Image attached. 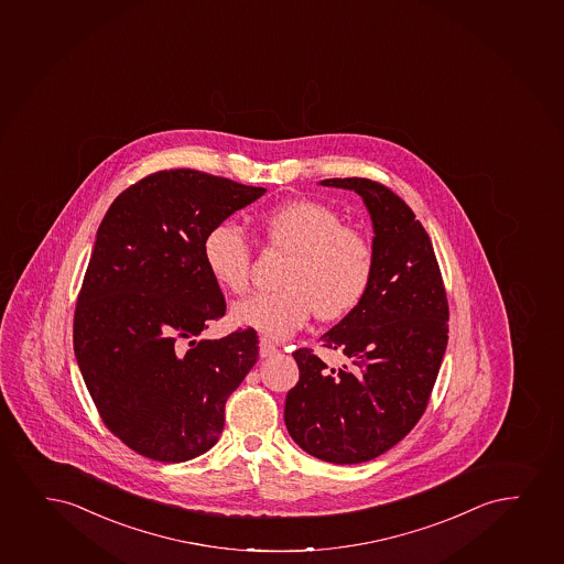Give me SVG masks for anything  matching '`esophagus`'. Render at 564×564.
I'll use <instances>...</instances> for the list:
<instances>
[{
  "mask_svg": "<svg viewBox=\"0 0 564 564\" xmlns=\"http://www.w3.org/2000/svg\"><path fill=\"white\" fill-rule=\"evenodd\" d=\"M279 352V349H276V345L274 343L269 341L267 337H261V341H259V355L261 357H272V355H276Z\"/></svg>",
  "mask_w": 564,
  "mask_h": 564,
  "instance_id": "34e87169",
  "label": "esophagus"
}]
</instances>
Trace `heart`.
Here are the masks:
<instances>
[{"mask_svg":"<svg viewBox=\"0 0 564 564\" xmlns=\"http://www.w3.org/2000/svg\"><path fill=\"white\" fill-rule=\"evenodd\" d=\"M267 236L292 253L280 292H257L230 308V322L271 339L303 328L314 311L337 321L362 303L373 276V246L357 228L343 227L334 207L316 200L282 202L263 215ZM202 256L223 290L250 284L251 248L242 228L223 221L207 230Z\"/></svg>","mask_w":564,"mask_h":564,"instance_id":"heart-1","label":"heart"}]
</instances>
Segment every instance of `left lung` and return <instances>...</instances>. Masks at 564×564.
I'll use <instances>...</instances> for the list:
<instances>
[{"label":"left lung","mask_w":564,"mask_h":564,"mask_svg":"<svg viewBox=\"0 0 564 564\" xmlns=\"http://www.w3.org/2000/svg\"><path fill=\"white\" fill-rule=\"evenodd\" d=\"M355 191L373 225V276L362 303L321 337L349 358L329 370L293 352L300 381L285 397L288 433L311 456L350 465L381 456L427 408L448 343V300L433 243L406 202L362 177L324 178Z\"/></svg>","instance_id":"left-lung-1"}]
</instances>
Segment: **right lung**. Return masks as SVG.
I'll list each match as a JSON object with an SVG mask.
<instances>
[{"mask_svg":"<svg viewBox=\"0 0 564 564\" xmlns=\"http://www.w3.org/2000/svg\"><path fill=\"white\" fill-rule=\"evenodd\" d=\"M264 193L165 170L126 188L100 223L74 313V352L100 420L141 456L178 464L212 448L228 397L257 362L253 329L194 337L227 308L202 256L204 236Z\"/></svg>","mask_w":564,"mask_h":564,"instance_id":"right-lung-1","label":"right lung"}]
</instances>
